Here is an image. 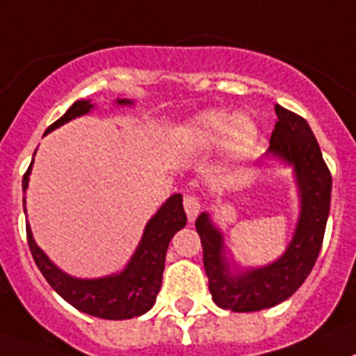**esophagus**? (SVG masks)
<instances>
[{
  "mask_svg": "<svg viewBox=\"0 0 356 356\" xmlns=\"http://www.w3.org/2000/svg\"><path fill=\"white\" fill-rule=\"evenodd\" d=\"M184 209H185V214H187V218L193 222V220L198 216L200 209H202V204H200V200L196 198V196H185L184 198Z\"/></svg>",
  "mask_w": 356,
  "mask_h": 356,
  "instance_id": "obj_1",
  "label": "esophagus"
}]
</instances>
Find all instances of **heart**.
<instances>
[{"instance_id": "1", "label": "heart", "mask_w": 356, "mask_h": 356, "mask_svg": "<svg viewBox=\"0 0 356 356\" xmlns=\"http://www.w3.org/2000/svg\"><path fill=\"white\" fill-rule=\"evenodd\" d=\"M184 136L189 145L202 151L224 145L229 156L240 160L254 151L258 129L251 120L234 116L220 108H209L185 123Z\"/></svg>"}]
</instances>
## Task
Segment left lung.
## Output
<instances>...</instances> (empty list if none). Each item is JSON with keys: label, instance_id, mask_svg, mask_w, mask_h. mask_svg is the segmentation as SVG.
<instances>
[{"label": "left lung", "instance_id": "obj_1", "mask_svg": "<svg viewBox=\"0 0 356 356\" xmlns=\"http://www.w3.org/2000/svg\"><path fill=\"white\" fill-rule=\"evenodd\" d=\"M278 122L269 140L266 160L293 169L300 211L286 251L275 262L260 267L228 264L224 233L209 213L196 218L204 248V267L214 304L222 309L251 313L287 300L302 286L318 258L331 204V172L318 142L304 118L277 105Z\"/></svg>", "mask_w": 356, "mask_h": 356}]
</instances>
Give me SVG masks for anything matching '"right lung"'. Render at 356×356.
<instances>
[{
	"instance_id": "1",
	"label": "right lung",
	"mask_w": 356,
	"mask_h": 356,
	"mask_svg": "<svg viewBox=\"0 0 356 356\" xmlns=\"http://www.w3.org/2000/svg\"><path fill=\"white\" fill-rule=\"evenodd\" d=\"M114 104L120 107H131L134 102L127 98H116ZM94 104L90 99H78L58 122L47 129L45 134L65 125L70 120L89 114ZM32 163L34 158L23 176V193L29 189ZM23 209L26 214L25 198H23ZM185 224H187V216L181 204V195L176 193L169 196L165 204H161L156 214L147 222L142 240L138 243L136 251L132 252L127 266L120 273L99 278H76L70 277L69 273L61 271L38 245L32 236L31 225H26V240L38 269L63 300L90 316L105 320H127L142 316L154 305L161 287L169 242L180 229L185 227Z\"/></svg>"
}]
</instances>
